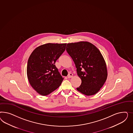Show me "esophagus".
<instances>
[{"label":"esophagus","instance_id":"1","mask_svg":"<svg viewBox=\"0 0 133 133\" xmlns=\"http://www.w3.org/2000/svg\"><path fill=\"white\" fill-rule=\"evenodd\" d=\"M72 76H73L72 74V73H70V74H69L68 76V78H70L72 77Z\"/></svg>","mask_w":133,"mask_h":133}]
</instances>
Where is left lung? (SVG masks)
Wrapping results in <instances>:
<instances>
[{"instance_id":"left-lung-1","label":"left lung","mask_w":133,"mask_h":133,"mask_svg":"<svg viewBox=\"0 0 133 133\" xmlns=\"http://www.w3.org/2000/svg\"><path fill=\"white\" fill-rule=\"evenodd\" d=\"M66 51L77 68V74L81 79L77 90L86 96L97 94L107 78V69L99 50L87 41L68 43Z\"/></svg>"}]
</instances>
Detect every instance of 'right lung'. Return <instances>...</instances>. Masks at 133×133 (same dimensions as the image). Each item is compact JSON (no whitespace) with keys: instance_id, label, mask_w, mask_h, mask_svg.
Instances as JSON below:
<instances>
[{"instance_id":"right-lung-1","label":"right lung","mask_w":133,"mask_h":133,"mask_svg":"<svg viewBox=\"0 0 133 133\" xmlns=\"http://www.w3.org/2000/svg\"><path fill=\"white\" fill-rule=\"evenodd\" d=\"M66 43H47L36 47L29 58L27 75L33 89L47 96L58 88L64 78L55 63L64 52Z\"/></svg>"}]
</instances>
